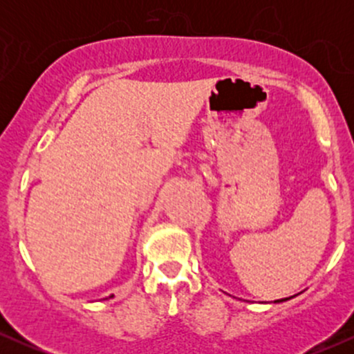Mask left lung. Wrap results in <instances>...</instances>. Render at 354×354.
Listing matches in <instances>:
<instances>
[{
  "mask_svg": "<svg viewBox=\"0 0 354 354\" xmlns=\"http://www.w3.org/2000/svg\"><path fill=\"white\" fill-rule=\"evenodd\" d=\"M286 299H290V298H283V299H276L274 303H283V301H286Z\"/></svg>",
  "mask_w": 354,
  "mask_h": 354,
  "instance_id": "1",
  "label": "left lung"
}]
</instances>
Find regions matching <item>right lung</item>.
<instances>
[{"label":"right lung","mask_w":354,"mask_h":354,"mask_svg":"<svg viewBox=\"0 0 354 354\" xmlns=\"http://www.w3.org/2000/svg\"><path fill=\"white\" fill-rule=\"evenodd\" d=\"M109 298H113V295H111V296H109Z\"/></svg>","instance_id":"add662e5"}]
</instances>
